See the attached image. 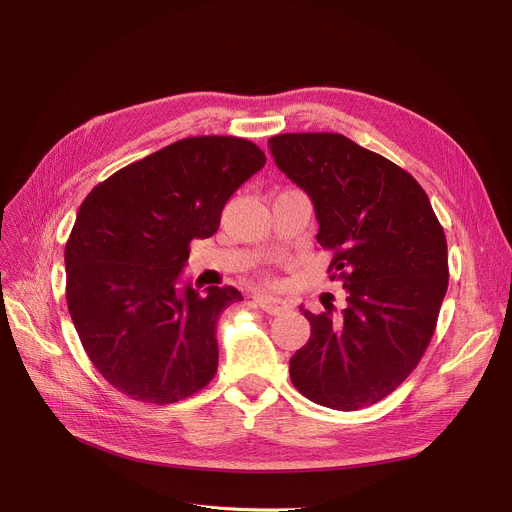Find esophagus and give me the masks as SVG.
<instances>
[{
  "label": "esophagus",
  "mask_w": 512,
  "mask_h": 512,
  "mask_svg": "<svg viewBox=\"0 0 512 512\" xmlns=\"http://www.w3.org/2000/svg\"><path fill=\"white\" fill-rule=\"evenodd\" d=\"M255 303H257L265 313H270V315H280V313L288 311V303L282 301V299H278V297H257Z\"/></svg>",
  "instance_id": "obj_1"
}]
</instances>
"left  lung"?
<instances>
[{
    "label": "left lung",
    "mask_w": 512,
    "mask_h": 512,
    "mask_svg": "<svg viewBox=\"0 0 512 512\" xmlns=\"http://www.w3.org/2000/svg\"><path fill=\"white\" fill-rule=\"evenodd\" d=\"M276 166L309 195L317 242L332 251L346 309L311 313L290 380L321 407L357 411L405 382L434 336L448 288L446 236L419 182L336 132L267 141Z\"/></svg>",
    "instance_id": "left-lung-1"
}]
</instances>
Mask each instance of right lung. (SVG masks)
<instances>
[{
    "instance_id": "1",
    "label": "right lung",
    "mask_w": 512,
    "mask_h": 512,
    "mask_svg": "<svg viewBox=\"0 0 512 512\" xmlns=\"http://www.w3.org/2000/svg\"><path fill=\"white\" fill-rule=\"evenodd\" d=\"M265 166L247 139L191 137L118 170L76 213L66 301L93 365L122 394L170 405L218 371L215 321L232 286L180 284L188 245L220 228L228 199Z\"/></svg>"
}]
</instances>
